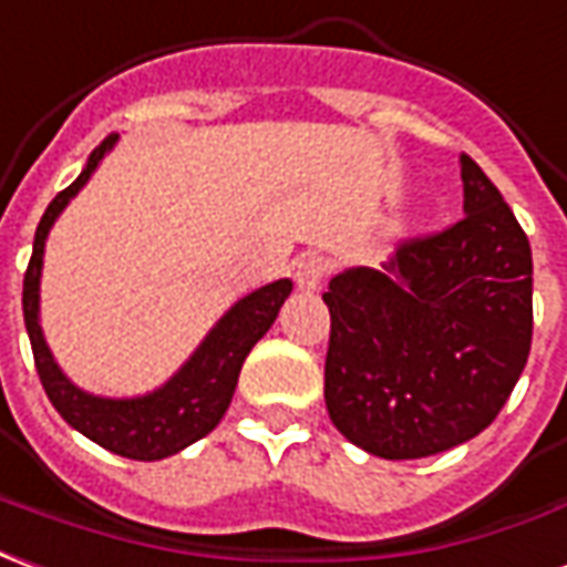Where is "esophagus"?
Instances as JSON below:
<instances>
[{
	"label": "esophagus",
	"instance_id": "esophagus-1",
	"mask_svg": "<svg viewBox=\"0 0 567 567\" xmlns=\"http://www.w3.org/2000/svg\"><path fill=\"white\" fill-rule=\"evenodd\" d=\"M326 275H329V266H326L323 256H301L299 262H296V268H292V278H296V287L299 289H308V292H313V289L323 287Z\"/></svg>",
	"mask_w": 567,
	"mask_h": 567
}]
</instances>
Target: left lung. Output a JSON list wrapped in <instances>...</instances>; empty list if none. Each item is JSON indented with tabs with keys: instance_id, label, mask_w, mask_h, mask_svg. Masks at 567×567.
Wrapping results in <instances>:
<instances>
[{
	"instance_id": "1",
	"label": "left lung",
	"mask_w": 567,
	"mask_h": 567,
	"mask_svg": "<svg viewBox=\"0 0 567 567\" xmlns=\"http://www.w3.org/2000/svg\"><path fill=\"white\" fill-rule=\"evenodd\" d=\"M465 217L408 238L378 268L329 280L326 408L371 456L465 444L511 399L532 350V247L498 187L462 153Z\"/></svg>"
}]
</instances>
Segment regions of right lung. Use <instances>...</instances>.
<instances>
[{"instance_id":"obj_1","label":"right lung","mask_w":567,"mask_h":567,"mask_svg":"<svg viewBox=\"0 0 567 567\" xmlns=\"http://www.w3.org/2000/svg\"><path fill=\"white\" fill-rule=\"evenodd\" d=\"M114 142H117V135H109L99 144L96 151L90 153L78 181L69 184L63 193H56V198L44 210L39 229H35V241H32V259L23 275V320H27L29 344H32L41 386L65 423L117 456L156 462V458L181 453L220 423L226 408L233 402L244 359L254 350L256 341L271 329L280 305L292 292V284L287 278L275 280V284H266L250 296H244L241 301H235L220 317V323L214 326L208 338L198 344L196 353L187 359V365L159 390L138 395V399H102V395L78 390L53 362L51 350L44 344V334H41V256H44V241H48L53 220L63 214L72 196H78V189L90 181V175L96 172V165L114 147Z\"/></svg>"}]
</instances>
